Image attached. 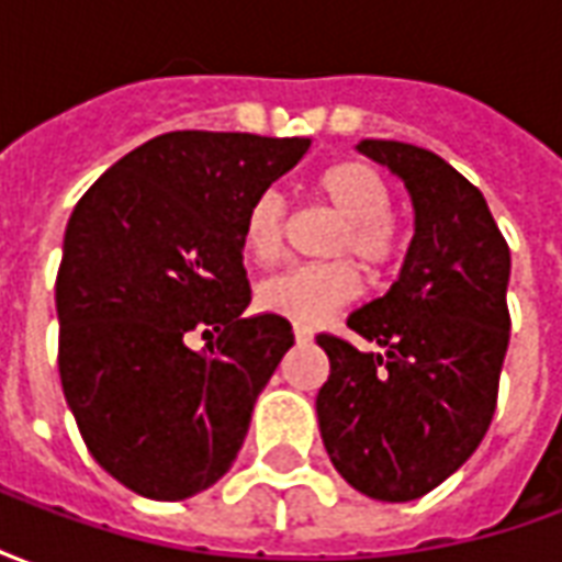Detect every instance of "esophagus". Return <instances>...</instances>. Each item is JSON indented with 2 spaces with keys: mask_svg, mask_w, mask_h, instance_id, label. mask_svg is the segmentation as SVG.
Instances as JSON below:
<instances>
[{
  "mask_svg": "<svg viewBox=\"0 0 562 562\" xmlns=\"http://www.w3.org/2000/svg\"><path fill=\"white\" fill-rule=\"evenodd\" d=\"M310 337H313V330L301 328V325H294V340L306 342V340H310Z\"/></svg>",
  "mask_w": 562,
  "mask_h": 562,
  "instance_id": "obj_1",
  "label": "esophagus"
}]
</instances>
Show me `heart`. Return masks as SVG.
<instances>
[{
    "label": "heart",
    "mask_w": 562,
    "mask_h": 562,
    "mask_svg": "<svg viewBox=\"0 0 562 562\" xmlns=\"http://www.w3.org/2000/svg\"><path fill=\"white\" fill-rule=\"evenodd\" d=\"M316 195L342 216L340 237L334 252L355 256L367 270L382 273L397 265L403 252V237L391 222V189L385 177L367 161H337L318 173ZM285 228V201L277 189H268L249 204L244 216L246 256L268 265L277 258ZM361 280L349 261L330 265H292L273 273L258 285V306L270 316L289 318L301 328L318 325L355 301Z\"/></svg>",
    "instance_id": "heart-1"
}]
</instances>
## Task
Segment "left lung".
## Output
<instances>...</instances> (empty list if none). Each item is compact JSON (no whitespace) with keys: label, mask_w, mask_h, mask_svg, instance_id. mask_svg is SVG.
<instances>
[{"label":"left lung","mask_w":562,"mask_h":562,"mask_svg":"<svg viewBox=\"0 0 562 562\" xmlns=\"http://www.w3.org/2000/svg\"><path fill=\"white\" fill-rule=\"evenodd\" d=\"M355 149L403 180L415 234L389 292L346 318L379 352L316 337L330 361L318 430L355 491L409 503L460 470L494 418L512 258L484 195L446 159L403 140Z\"/></svg>","instance_id":"1"}]
</instances>
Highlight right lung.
<instances>
[{"label": "right lung", "mask_w": 562, "mask_h": 562, "mask_svg": "<svg viewBox=\"0 0 562 562\" xmlns=\"http://www.w3.org/2000/svg\"><path fill=\"white\" fill-rule=\"evenodd\" d=\"M310 144L168 132L104 171L71 213L59 379L90 454L128 491L186 499L232 470L294 342L285 318H244V216ZM198 327L214 337L204 353L188 346Z\"/></svg>", "instance_id": "add662e5"}]
</instances>
